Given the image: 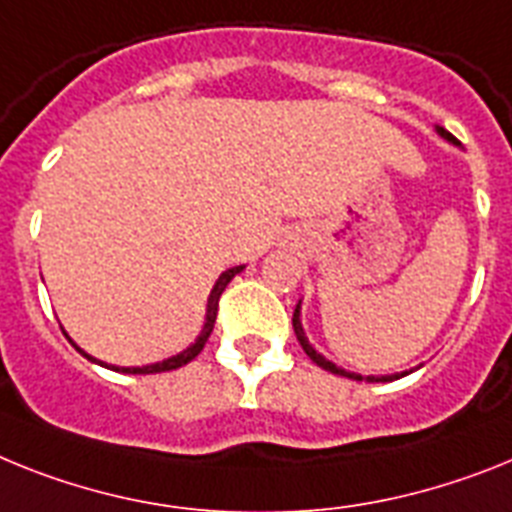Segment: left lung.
<instances>
[{
    "label": "left lung",
    "instance_id": "left-lung-1",
    "mask_svg": "<svg viewBox=\"0 0 512 512\" xmlns=\"http://www.w3.org/2000/svg\"><path fill=\"white\" fill-rule=\"evenodd\" d=\"M437 135L445 137V140H448V143L461 145V143H458V140H455L453 135H450L448 130H442V127H437ZM299 317H302V302L296 304V309H294V333H296V338H299V343H302L304 354H307L309 359H312V362L317 364V367L328 369V372H333V375L351 377V380H362V375H354V372H346V369H341V367H336V364H333V362H328V359H325V356H322V354H317V351L312 349V346H309L307 336H304L302 320H299ZM403 375H409V372H401V375H382V377H372V375H369L367 380H369V382H390V380H398V377H403Z\"/></svg>",
    "mask_w": 512,
    "mask_h": 512
}]
</instances>
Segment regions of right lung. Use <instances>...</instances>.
<instances>
[{
  "mask_svg": "<svg viewBox=\"0 0 512 512\" xmlns=\"http://www.w3.org/2000/svg\"><path fill=\"white\" fill-rule=\"evenodd\" d=\"M242 270H244V265H236V268L223 270L221 276H218L216 286H213V291H210V296H208V309H205V325H203L200 336L195 338V343H192V346H187V349L179 351L176 356H169V359H163V362H156V364H145V367H111V369H117V372H127V375H156V372H169V369H179V367H184L187 362H192V359H195V356L203 351V346L208 343L210 333H213V325H216V315H218V299H221L223 289H226L231 278H234L236 273H242ZM70 343L75 346L77 351H80V354L85 356V359H90V362H98V359H93V356L85 354V351L80 349V346H77L72 338H70ZM98 364H101V367H109V364H103V362H98Z\"/></svg>",
  "mask_w": 512,
  "mask_h": 512,
  "instance_id": "1",
  "label": "right lung"
}]
</instances>
